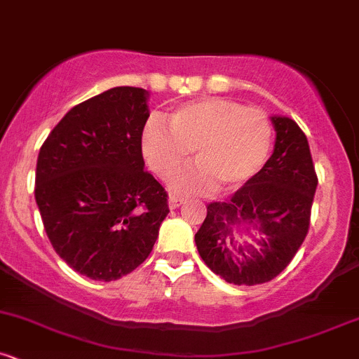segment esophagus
<instances>
[{
  "label": "esophagus",
  "instance_id": "esophagus-1",
  "mask_svg": "<svg viewBox=\"0 0 359 359\" xmlns=\"http://www.w3.org/2000/svg\"><path fill=\"white\" fill-rule=\"evenodd\" d=\"M183 202H184L183 196H178V195L169 196V207H171V209H176V207H180Z\"/></svg>",
  "mask_w": 359,
  "mask_h": 359
}]
</instances>
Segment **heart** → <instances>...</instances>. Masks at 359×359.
Instances as JSON below:
<instances>
[{
	"label": "heart",
	"mask_w": 359,
	"mask_h": 359,
	"mask_svg": "<svg viewBox=\"0 0 359 359\" xmlns=\"http://www.w3.org/2000/svg\"><path fill=\"white\" fill-rule=\"evenodd\" d=\"M164 126L150 119L142 130V154L161 180L171 181L194 152L196 165L176 180L183 194L236 190L262 171L272 149L273 130L258 107L231 99H200L171 111Z\"/></svg>",
	"instance_id": "obj_1"
}]
</instances>
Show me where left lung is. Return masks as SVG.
<instances>
[{
	"mask_svg": "<svg viewBox=\"0 0 359 359\" xmlns=\"http://www.w3.org/2000/svg\"><path fill=\"white\" fill-rule=\"evenodd\" d=\"M272 123L277 137L271 159L229 198L210 202L195 234L202 260L236 286H255L279 276L310 229L318 178L306 135L289 118L273 116ZM241 222L257 227L258 247L241 245L232 226Z\"/></svg>",
	"mask_w": 359,
	"mask_h": 359,
	"instance_id": "left-lung-1",
	"label": "left lung"
}]
</instances>
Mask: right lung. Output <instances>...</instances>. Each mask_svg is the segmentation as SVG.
Masks as SVG:
<instances>
[{
	"label": "right lung",
	"mask_w": 359,
	"mask_h": 359,
	"mask_svg": "<svg viewBox=\"0 0 359 359\" xmlns=\"http://www.w3.org/2000/svg\"><path fill=\"white\" fill-rule=\"evenodd\" d=\"M147 90L114 87L76 104L39 150L36 202L55 252L94 280L121 279L150 255L169 214L144 169Z\"/></svg>",
	"instance_id": "right-lung-1"
}]
</instances>
